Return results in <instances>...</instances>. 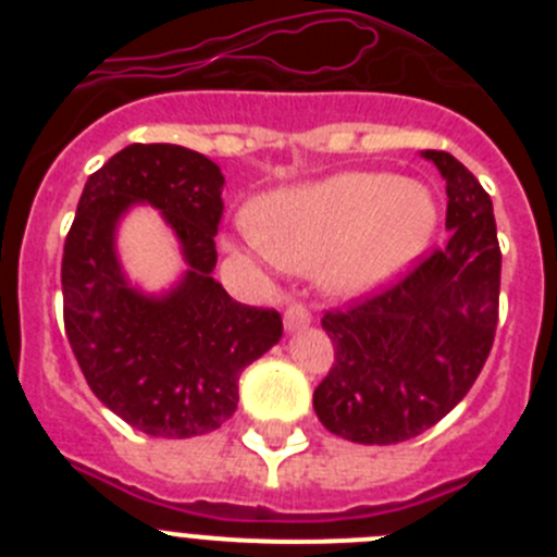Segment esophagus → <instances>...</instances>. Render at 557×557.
<instances>
[{"label": "esophagus", "instance_id": "1", "mask_svg": "<svg viewBox=\"0 0 557 557\" xmlns=\"http://www.w3.org/2000/svg\"><path fill=\"white\" fill-rule=\"evenodd\" d=\"M309 321H312V312H309L304 304H298V301L287 304V309H284V326H287L289 332L309 326Z\"/></svg>", "mask_w": 557, "mask_h": 557}]
</instances>
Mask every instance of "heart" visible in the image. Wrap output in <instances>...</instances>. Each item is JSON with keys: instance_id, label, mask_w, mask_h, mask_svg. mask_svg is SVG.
<instances>
[{"instance_id": "heart-1", "label": "heart", "mask_w": 557, "mask_h": 557, "mask_svg": "<svg viewBox=\"0 0 557 557\" xmlns=\"http://www.w3.org/2000/svg\"><path fill=\"white\" fill-rule=\"evenodd\" d=\"M435 225L426 186L387 172H339L264 195L243 239L284 268H321L337 293H362L421 253Z\"/></svg>"}]
</instances>
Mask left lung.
Here are the masks:
<instances>
[{
  "label": "left lung",
  "instance_id": "left-lung-1",
  "mask_svg": "<svg viewBox=\"0 0 557 557\" xmlns=\"http://www.w3.org/2000/svg\"><path fill=\"white\" fill-rule=\"evenodd\" d=\"M446 181L444 248L398 282L321 318L334 362L312 405L332 435L387 446L435 426L480 376L499 321L502 250L488 191L455 156L424 150Z\"/></svg>",
  "mask_w": 557,
  "mask_h": 557
}]
</instances>
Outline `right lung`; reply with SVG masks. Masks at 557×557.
Masks as SVG:
<instances>
[{
    "instance_id": "add662e5",
    "label": "right lung",
    "mask_w": 557,
    "mask_h": 557,
    "mask_svg": "<svg viewBox=\"0 0 557 557\" xmlns=\"http://www.w3.org/2000/svg\"><path fill=\"white\" fill-rule=\"evenodd\" d=\"M223 172L181 145H131L88 175L61 264L63 326L108 410L152 437H195L228 421L239 373L282 337L275 309L234 301L214 282ZM156 205L190 270L166 296L126 284L112 248L121 214Z\"/></svg>"
}]
</instances>
